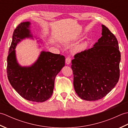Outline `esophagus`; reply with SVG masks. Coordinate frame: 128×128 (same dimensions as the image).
I'll return each mask as SVG.
<instances>
[{"label": "esophagus", "mask_w": 128, "mask_h": 128, "mask_svg": "<svg viewBox=\"0 0 128 128\" xmlns=\"http://www.w3.org/2000/svg\"><path fill=\"white\" fill-rule=\"evenodd\" d=\"M70 62H71V58H70V57H68L66 59V62L67 64H69L70 63Z\"/></svg>", "instance_id": "obj_1"}]
</instances>
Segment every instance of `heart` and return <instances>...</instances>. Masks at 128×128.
<instances>
[{"instance_id":"b5f03b06","label":"heart","mask_w":128,"mask_h":128,"mask_svg":"<svg viewBox=\"0 0 128 128\" xmlns=\"http://www.w3.org/2000/svg\"><path fill=\"white\" fill-rule=\"evenodd\" d=\"M86 47V44L85 43H82L81 44L75 47V50L76 51H81L84 50Z\"/></svg>"}]
</instances>
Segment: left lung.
Listing matches in <instances>:
<instances>
[{"label":"left lung","instance_id":"left-lung-1","mask_svg":"<svg viewBox=\"0 0 128 128\" xmlns=\"http://www.w3.org/2000/svg\"><path fill=\"white\" fill-rule=\"evenodd\" d=\"M102 36L94 47L78 53L72 61L74 87L81 99L96 100L114 88L120 76L118 40L102 25Z\"/></svg>","mask_w":128,"mask_h":128}]
</instances>
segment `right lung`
<instances>
[{
	"label": "right lung",
	"mask_w": 128,
	"mask_h": 128,
	"mask_svg": "<svg viewBox=\"0 0 128 128\" xmlns=\"http://www.w3.org/2000/svg\"><path fill=\"white\" fill-rule=\"evenodd\" d=\"M30 25V22H21L13 32L7 58L8 78L12 88L24 98L43 102L52 95L55 78L65 66V57L42 51L32 66H21L16 60L15 49L21 40L32 37L28 29Z\"/></svg>",
	"instance_id": "add662e5"
}]
</instances>
